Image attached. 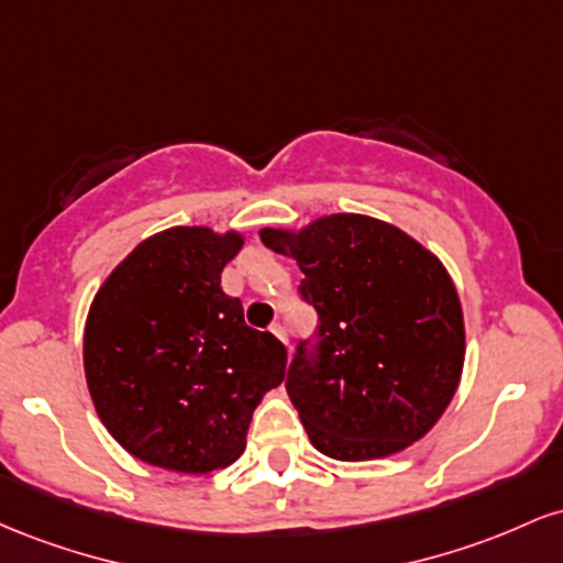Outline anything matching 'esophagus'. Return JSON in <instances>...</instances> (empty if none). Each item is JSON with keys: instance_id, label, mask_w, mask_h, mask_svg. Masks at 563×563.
<instances>
[{"instance_id": "1", "label": "esophagus", "mask_w": 563, "mask_h": 563, "mask_svg": "<svg viewBox=\"0 0 563 563\" xmlns=\"http://www.w3.org/2000/svg\"><path fill=\"white\" fill-rule=\"evenodd\" d=\"M269 331H273L277 339L288 346V333H286V325H283V322H273V325H269Z\"/></svg>"}]
</instances>
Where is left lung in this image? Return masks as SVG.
<instances>
[{"instance_id": "obj_1", "label": "left lung", "mask_w": 563, "mask_h": 563, "mask_svg": "<svg viewBox=\"0 0 563 563\" xmlns=\"http://www.w3.org/2000/svg\"><path fill=\"white\" fill-rule=\"evenodd\" d=\"M299 262L318 328L288 365L286 391L309 439L335 461L405 450L439 421L466 354L448 269L402 230L371 217H322L299 235L262 230Z\"/></svg>"}]
</instances>
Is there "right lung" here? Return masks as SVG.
<instances>
[{"label":"right lung","instance_id":"obj_1","mask_svg":"<svg viewBox=\"0 0 563 563\" xmlns=\"http://www.w3.org/2000/svg\"><path fill=\"white\" fill-rule=\"evenodd\" d=\"M235 232L174 228L142 241L97 290L84 373L100 421L140 461L183 474L224 468L251 416L286 376L288 352L245 325L219 286Z\"/></svg>","mask_w":563,"mask_h":563}]
</instances>
